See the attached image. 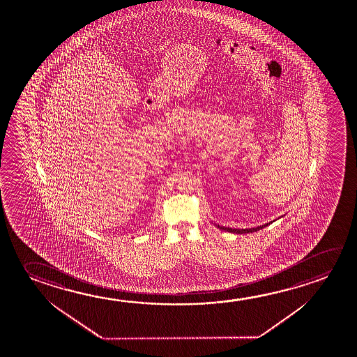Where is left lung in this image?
Listing matches in <instances>:
<instances>
[{
  "label": "left lung",
  "instance_id": "8db88e82",
  "mask_svg": "<svg viewBox=\"0 0 357 357\" xmlns=\"http://www.w3.org/2000/svg\"><path fill=\"white\" fill-rule=\"evenodd\" d=\"M265 227H268V224H265L263 227H257V228H252V229H231V228H225V227H219L218 225V228L222 229V230H225V231H229V233H236V234H244V233H252V231H257V230H260V229L265 228Z\"/></svg>",
  "mask_w": 357,
  "mask_h": 357
}]
</instances>
